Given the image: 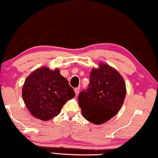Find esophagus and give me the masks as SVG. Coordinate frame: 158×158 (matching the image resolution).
<instances>
[{"label": "esophagus", "instance_id": "esophagus-1", "mask_svg": "<svg viewBox=\"0 0 158 158\" xmlns=\"http://www.w3.org/2000/svg\"><path fill=\"white\" fill-rule=\"evenodd\" d=\"M79 91H80V88H79V87H78V88H75L74 91H75V94H76L77 96L78 95V94H79Z\"/></svg>", "mask_w": 158, "mask_h": 158}]
</instances>
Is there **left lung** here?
<instances>
[{"label":"left lung","mask_w":158,"mask_h":158,"mask_svg":"<svg viewBox=\"0 0 158 158\" xmlns=\"http://www.w3.org/2000/svg\"><path fill=\"white\" fill-rule=\"evenodd\" d=\"M126 95L123 77L114 67L100 62L91 69L88 89L78 96L82 116L94 124L104 123L119 111Z\"/></svg>","instance_id":"8db88e82"}]
</instances>
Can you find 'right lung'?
I'll use <instances>...</instances> for the list:
<instances>
[{
  "instance_id": "1",
  "label": "right lung",
  "mask_w": 158,
  "mask_h": 158,
  "mask_svg": "<svg viewBox=\"0 0 158 158\" xmlns=\"http://www.w3.org/2000/svg\"><path fill=\"white\" fill-rule=\"evenodd\" d=\"M23 101L32 116L48 121L60 114L65 103L75 92L59 69L42 67L34 70L24 82Z\"/></svg>"
}]
</instances>
